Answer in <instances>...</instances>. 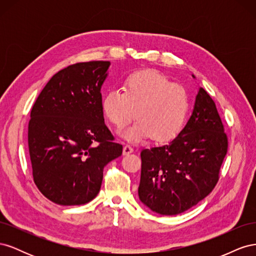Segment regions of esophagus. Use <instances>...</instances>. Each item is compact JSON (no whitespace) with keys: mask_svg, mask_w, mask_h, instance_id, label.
I'll return each mask as SVG.
<instances>
[{"mask_svg":"<svg viewBox=\"0 0 256 256\" xmlns=\"http://www.w3.org/2000/svg\"><path fill=\"white\" fill-rule=\"evenodd\" d=\"M131 152H134L132 147H131L130 145H125V146H124V148H122V154H129Z\"/></svg>","mask_w":256,"mask_h":256,"instance_id":"34e87169","label":"esophagus"}]
</instances>
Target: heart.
Wrapping results in <instances>:
<instances>
[{"mask_svg": "<svg viewBox=\"0 0 256 256\" xmlns=\"http://www.w3.org/2000/svg\"><path fill=\"white\" fill-rule=\"evenodd\" d=\"M122 90H111L102 98V111L116 128H124L134 118L122 136L140 142L154 136L158 143L174 140L182 132L189 112V96L180 84L154 70L129 74Z\"/></svg>", "mask_w": 256, "mask_h": 256, "instance_id": "obj_1", "label": "heart"}]
</instances>
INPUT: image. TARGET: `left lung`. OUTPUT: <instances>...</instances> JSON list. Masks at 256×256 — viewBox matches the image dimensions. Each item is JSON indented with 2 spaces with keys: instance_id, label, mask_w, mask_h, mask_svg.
I'll use <instances>...</instances> for the list:
<instances>
[{
  "instance_id": "8db88e82",
  "label": "left lung",
  "mask_w": 256,
  "mask_h": 256,
  "mask_svg": "<svg viewBox=\"0 0 256 256\" xmlns=\"http://www.w3.org/2000/svg\"><path fill=\"white\" fill-rule=\"evenodd\" d=\"M226 152L228 136L216 104L200 88L182 132L168 144L141 152L138 198L159 214L188 210L214 188Z\"/></svg>"
}]
</instances>
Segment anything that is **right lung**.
Segmentation results:
<instances>
[{
  "instance_id": "1",
  "label": "right lung",
  "mask_w": 256,
  "mask_h": 256,
  "mask_svg": "<svg viewBox=\"0 0 256 256\" xmlns=\"http://www.w3.org/2000/svg\"><path fill=\"white\" fill-rule=\"evenodd\" d=\"M110 62L76 63L46 84L30 111L28 152L37 188L53 203L83 205L102 187L104 168L120 157L104 124L102 86Z\"/></svg>"
}]
</instances>
